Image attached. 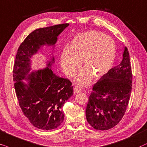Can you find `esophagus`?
<instances>
[{"label": "esophagus", "instance_id": "1", "mask_svg": "<svg viewBox=\"0 0 147 147\" xmlns=\"http://www.w3.org/2000/svg\"><path fill=\"white\" fill-rule=\"evenodd\" d=\"M81 91V88H79L78 87H74V94H75H75H77V93H80Z\"/></svg>", "mask_w": 147, "mask_h": 147}]
</instances>
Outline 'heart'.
<instances>
[{
    "mask_svg": "<svg viewBox=\"0 0 147 147\" xmlns=\"http://www.w3.org/2000/svg\"><path fill=\"white\" fill-rule=\"evenodd\" d=\"M116 46L110 37L97 31L81 33L72 40L70 49H64L60 55V66L68 77H73L82 66L85 68L75 79L76 83L86 86L93 77L99 79L112 67Z\"/></svg>",
    "mask_w": 147,
    "mask_h": 147,
    "instance_id": "1",
    "label": "heart"
}]
</instances>
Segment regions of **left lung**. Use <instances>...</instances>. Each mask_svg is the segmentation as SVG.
<instances>
[{
  "mask_svg": "<svg viewBox=\"0 0 147 147\" xmlns=\"http://www.w3.org/2000/svg\"><path fill=\"white\" fill-rule=\"evenodd\" d=\"M132 79L130 56L124 47L120 63L93 87L85 112L87 122L93 128L109 130L122 120L130 97Z\"/></svg>",
  "mask_w": 147,
  "mask_h": 147,
  "instance_id": "obj_1",
  "label": "left lung"
}]
</instances>
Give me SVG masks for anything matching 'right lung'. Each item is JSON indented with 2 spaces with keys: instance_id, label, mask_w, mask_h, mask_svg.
<instances>
[{
  "instance_id": "add662e5",
  "label": "right lung",
  "mask_w": 147,
  "mask_h": 147,
  "mask_svg": "<svg viewBox=\"0 0 147 147\" xmlns=\"http://www.w3.org/2000/svg\"><path fill=\"white\" fill-rule=\"evenodd\" d=\"M69 24L64 23L36 29L25 39L17 50L13 81L19 105L33 126L52 130L63 122L62 106L73 95L72 83L54 74L52 55L46 67L31 71V58L43 46H55L58 37ZM25 80L26 82L23 81Z\"/></svg>"
}]
</instances>
